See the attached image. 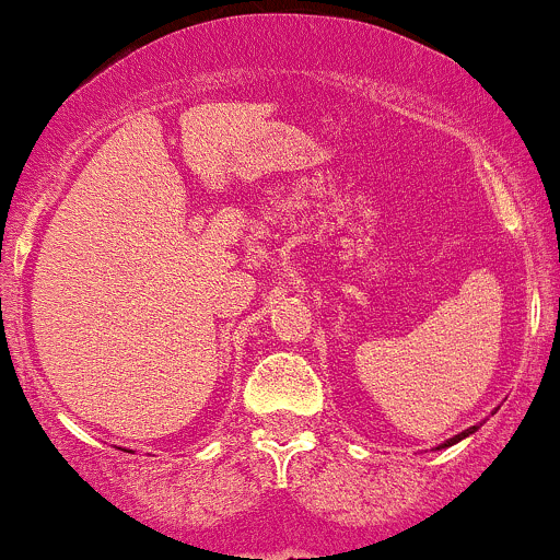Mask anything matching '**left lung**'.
<instances>
[{
    "instance_id": "8db88e82",
    "label": "left lung",
    "mask_w": 560,
    "mask_h": 560,
    "mask_svg": "<svg viewBox=\"0 0 560 560\" xmlns=\"http://www.w3.org/2000/svg\"><path fill=\"white\" fill-rule=\"evenodd\" d=\"M476 430H479V424H474V428H468V430H463V433H457L455 439H450V441H444V444L441 446H435V450H446V446H455L457 441H463V439H468V435H474Z\"/></svg>"
}]
</instances>
